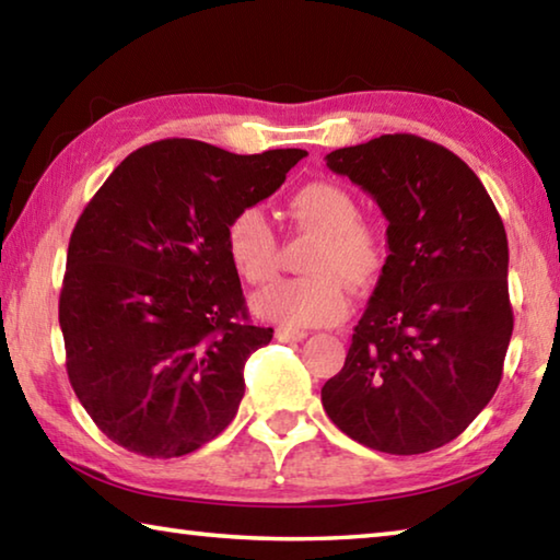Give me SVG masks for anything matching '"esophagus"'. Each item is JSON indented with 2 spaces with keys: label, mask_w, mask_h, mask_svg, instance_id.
<instances>
[{
  "label": "esophagus",
  "mask_w": 560,
  "mask_h": 560,
  "mask_svg": "<svg viewBox=\"0 0 560 560\" xmlns=\"http://www.w3.org/2000/svg\"><path fill=\"white\" fill-rule=\"evenodd\" d=\"M308 334L306 330H296V328H277V340H281V343H299V340L306 338Z\"/></svg>",
  "instance_id": "34e87169"
}]
</instances>
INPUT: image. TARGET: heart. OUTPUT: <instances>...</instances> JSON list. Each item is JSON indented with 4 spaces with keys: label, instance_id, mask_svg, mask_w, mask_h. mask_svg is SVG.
I'll return each instance as SVG.
<instances>
[{
    "label": "heart",
    "instance_id": "1",
    "mask_svg": "<svg viewBox=\"0 0 560 560\" xmlns=\"http://www.w3.org/2000/svg\"><path fill=\"white\" fill-rule=\"evenodd\" d=\"M299 230L316 232L306 259L308 277L279 279L254 296L261 318L289 328L330 326L346 318L350 301L343 287L368 289L383 273L387 246L373 224L360 220V205L343 185L316 179L299 187L289 202ZM224 249L246 283H267L279 269V240L261 207L246 205L224 226Z\"/></svg>",
    "mask_w": 560,
    "mask_h": 560
}]
</instances>
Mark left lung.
Wrapping results in <instances>:
<instances>
[{
    "mask_svg": "<svg viewBox=\"0 0 560 560\" xmlns=\"http://www.w3.org/2000/svg\"><path fill=\"white\" fill-rule=\"evenodd\" d=\"M326 165L375 197L390 254L320 402L365 447L438 450L504 375L514 330L504 222L462 158L412 132L334 150Z\"/></svg>",
    "mask_w": 560,
    "mask_h": 560,
    "instance_id": "left-lung-1",
    "label": "left lung"
}]
</instances>
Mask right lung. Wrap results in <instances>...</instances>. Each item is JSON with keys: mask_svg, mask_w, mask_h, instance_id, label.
I'll list each match as a JSON object with an SVG mask.
<instances>
[{"mask_svg": "<svg viewBox=\"0 0 560 560\" xmlns=\"http://www.w3.org/2000/svg\"><path fill=\"white\" fill-rule=\"evenodd\" d=\"M303 155L158 140L122 160L81 212L59 324L73 393L108 440L170 459L234 420L246 358L273 330L249 318L224 226L277 192Z\"/></svg>", "mask_w": 560, "mask_h": 560, "instance_id": "obj_1", "label": "right lung"}]
</instances>
